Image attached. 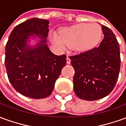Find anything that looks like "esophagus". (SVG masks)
Listing matches in <instances>:
<instances>
[{
	"label": "esophagus",
	"instance_id": "obj_1",
	"mask_svg": "<svg viewBox=\"0 0 126 126\" xmlns=\"http://www.w3.org/2000/svg\"><path fill=\"white\" fill-rule=\"evenodd\" d=\"M71 63V59H69V57H67V64H70Z\"/></svg>",
	"mask_w": 126,
	"mask_h": 126
}]
</instances>
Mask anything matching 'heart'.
<instances>
[{
    "label": "heart",
    "mask_w": 126,
    "mask_h": 126,
    "mask_svg": "<svg viewBox=\"0 0 126 126\" xmlns=\"http://www.w3.org/2000/svg\"><path fill=\"white\" fill-rule=\"evenodd\" d=\"M102 29L96 23H82L68 28H63L59 35L52 32L50 34L53 42L64 49L67 46L78 52H86L99 44L102 38Z\"/></svg>",
    "instance_id": "obj_1"
}]
</instances>
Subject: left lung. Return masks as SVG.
<instances>
[{
	"label": "left lung",
	"instance_id": "obj_1",
	"mask_svg": "<svg viewBox=\"0 0 126 126\" xmlns=\"http://www.w3.org/2000/svg\"><path fill=\"white\" fill-rule=\"evenodd\" d=\"M101 26L104 38L97 48L69 57L75 70L74 90L77 96L83 100L105 97L113 90L119 77V43L110 29Z\"/></svg>",
	"mask_w": 126,
	"mask_h": 126
}]
</instances>
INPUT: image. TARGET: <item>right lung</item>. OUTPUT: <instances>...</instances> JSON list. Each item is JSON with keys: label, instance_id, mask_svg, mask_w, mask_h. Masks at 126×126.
Wrapping results in <instances>:
<instances>
[{"label": "right lung", "instance_id": "add662e5", "mask_svg": "<svg viewBox=\"0 0 126 126\" xmlns=\"http://www.w3.org/2000/svg\"><path fill=\"white\" fill-rule=\"evenodd\" d=\"M48 27L47 19L26 20L13 30L5 47L10 83L19 93L35 99L51 94L67 63L65 55L58 56L50 50L47 44ZM31 38L38 41L36 45L29 44Z\"/></svg>", "mask_w": 126, "mask_h": 126}]
</instances>
